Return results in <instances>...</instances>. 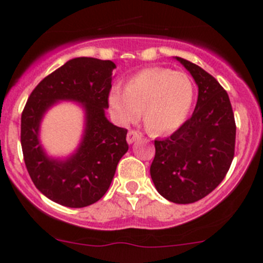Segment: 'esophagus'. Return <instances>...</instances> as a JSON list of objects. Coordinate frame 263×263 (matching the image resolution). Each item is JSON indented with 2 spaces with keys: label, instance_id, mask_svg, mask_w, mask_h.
Instances as JSON below:
<instances>
[{
  "label": "esophagus",
  "instance_id": "obj_1",
  "mask_svg": "<svg viewBox=\"0 0 263 263\" xmlns=\"http://www.w3.org/2000/svg\"><path fill=\"white\" fill-rule=\"evenodd\" d=\"M140 137H141V132L135 131V129H129L128 134H127V142H128V144H132V142H135L136 140H139Z\"/></svg>",
  "mask_w": 263,
  "mask_h": 263
}]
</instances>
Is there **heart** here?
Segmentation results:
<instances>
[{
  "instance_id": "obj_1",
  "label": "heart",
  "mask_w": 263,
  "mask_h": 263,
  "mask_svg": "<svg viewBox=\"0 0 263 263\" xmlns=\"http://www.w3.org/2000/svg\"><path fill=\"white\" fill-rule=\"evenodd\" d=\"M195 99V86L187 73L165 67H148L135 73L124 90L113 89L109 105L122 123L142 115L154 134L176 131L187 118Z\"/></svg>"
}]
</instances>
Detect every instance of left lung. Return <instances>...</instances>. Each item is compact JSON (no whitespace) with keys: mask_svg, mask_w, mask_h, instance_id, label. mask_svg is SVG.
<instances>
[{"mask_svg":"<svg viewBox=\"0 0 263 263\" xmlns=\"http://www.w3.org/2000/svg\"><path fill=\"white\" fill-rule=\"evenodd\" d=\"M198 86L191 118L164 140H155L150 166L158 192L174 203H193L211 193L230 168L235 148L234 113L228 92L214 76L177 57Z\"/></svg>","mask_w":263,"mask_h":263,"instance_id":"obj_1","label":"left lung"}]
</instances>
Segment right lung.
Masks as SVG:
<instances>
[{
    "instance_id": "obj_1",
    "label": "right lung",
    "mask_w": 263,
    "mask_h": 263,
    "mask_svg": "<svg viewBox=\"0 0 263 263\" xmlns=\"http://www.w3.org/2000/svg\"><path fill=\"white\" fill-rule=\"evenodd\" d=\"M115 68L112 61L70 60L36 85L23 110L21 147L29 176L46 197L62 206L79 209L99 201L128 150L127 129L105 117ZM58 100L79 101L85 109L84 137L66 161L47 157L39 141L41 118Z\"/></svg>"
}]
</instances>
